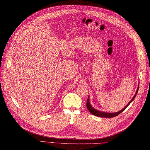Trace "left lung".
<instances>
[{"label":"left lung","instance_id":"8db88e82","mask_svg":"<svg viewBox=\"0 0 150 150\" xmlns=\"http://www.w3.org/2000/svg\"><path fill=\"white\" fill-rule=\"evenodd\" d=\"M139 84L138 86V88L137 90V91H136V93L135 95H134V97H133L132 99L129 101V103L126 105V106L124 107L122 110H121L120 111H117V112L116 113H106V112H103V111H98V110H97L94 109V108L92 107L91 106V104L90 103V99H89V97L88 98V100H87V102H86V106H87V108L88 111H90V112L93 115L95 116H97V117H105V118H111V117H114L115 116H117L119 115L120 113H121L122 112V111L126 109V108L128 107L129 106V104L132 103V102L134 100V98H135L137 94V92H138V90H139Z\"/></svg>","mask_w":150,"mask_h":150}]
</instances>
